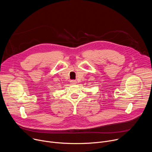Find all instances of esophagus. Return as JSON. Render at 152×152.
Segmentation results:
<instances>
[{"label": "esophagus", "mask_w": 152, "mask_h": 152, "mask_svg": "<svg viewBox=\"0 0 152 152\" xmlns=\"http://www.w3.org/2000/svg\"><path fill=\"white\" fill-rule=\"evenodd\" d=\"M70 82H71V83L73 84V85H75V84H76V83H77V82H76L75 80H72L70 81Z\"/></svg>", "instance_id": "1"}]
</instances>
